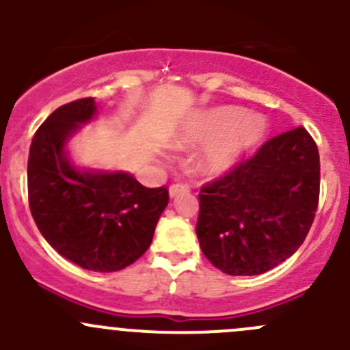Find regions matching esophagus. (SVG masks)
Segmentation results:
<instances>
[{
  "label": "esophagus",
  "instance_id": "1",
  "mask_svg": "<svg viewBox=\"0 0 350 350\" xmlns=\"http://www.w3.org/2000/svg\"><path fill=\"white\" fill-rule=\"evenodd\" d=\"M186 193H189L188 185H179V183H176V185H172L171 188H169V196L171 198H174L178 195H186Z\"/></svg>",
  "mask_w": 350,
  "mask_h": 350
}]
</instances>
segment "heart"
<instances>
[{"label": "heart", "instance_id": "heart-1", "mask_svg": "<svg viewBox=\"0 0 350 350\" xmlns=\"http://www.w3.org/2000/svg\"><path fill=\"white\" fill-rule=\"evenodd\" d=\"M267 122L256 113H243L234 107L206 109L191 116L169 140L174 150H193L195 167L204 178H221L230 172L250 150L262 142Z\"/></svg>", "mask_w": 350, "mask_h": 350}]
</instances>
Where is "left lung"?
Listing matches in <instances>:
<instances>
[{"instance_id": "left-lung-1", "label": "left lung", "mask_w": 350, "mask_h": 350, "mask_svg": "<svg viewBox=\"0 0 350 350\" xmlns=\"http://www.w3.org/2000/svg\"><path fill=\"white\" fill-rule=\"evenodd\" d=\"M320 157L303 126L267 140L254 157L200 193L196 235L230 276H257L298 250L315 218Z\"/></svg>"}]
</instances>
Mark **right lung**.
<instances>
[{
	"instance_id": "obj_1",
	"label": "right lung",
	"mask_w": 350,
	"mask_h": 350,
	"mask_svg": "<svg viewBox=\"0 0 350 350\" xmlns=\"http://www.w3.org/2000/svg\"><path fill=\"white\" fill-rule=\"evenodd\" d=\"M98 115L94 98L55 109L38 126L28 154V203L44 239L70 262L115 273L152 242L167 189L146 188L126 171L77 167L67 144Z\"/></svg>"
}]
</instances>
